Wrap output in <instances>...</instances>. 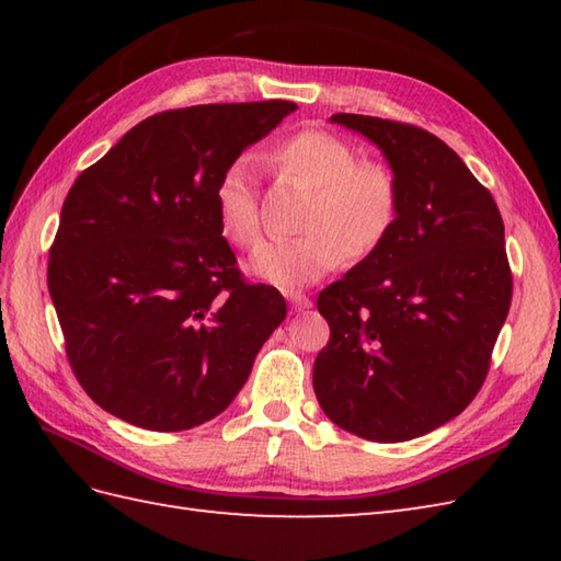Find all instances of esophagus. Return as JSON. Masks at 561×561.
Here are the masks:
<instances>
[{
	"label": "esophagus",
	"instance_id": "34e87169",
	"mask_svg": "<svg viewBox=\"0 0 561 561\" xmlns=\"http://www.w3.org/2000/svg\"><path fill=\"white\" fill-rule=\"evenodd\" d=\"M287 301L291 304L294 311H306V308L313 306V301L308 299V296H304V294H287Z\"/></svg>",
	"mask_w": 561,
	"mask_h": 561
}]
</instances>
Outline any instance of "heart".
<instances>
[{"label": "heart", "mask_w": 561, "mask_h": 561, "mask_svg": "<svg viewBox=\"0 0 561 561\" xmlns=\"http://www.w3.org/2000/svg\"><path fill=\"white\" fill-rule=\"evenodd\" d=\"M272 163L311 187L301 229L291 241L262 245L248 272L277 284H306L335 270L347 253L371 255L398 219V183L383 163L356 161L354 149L325 129H301L272 151ZM214 205L224 238L236 248H255L262 238L255 178L245 161H233L214 190Z\"/></svg>", "instance_id": "obj_1"}]
</instances>
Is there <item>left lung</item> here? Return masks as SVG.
I'll list each match as a JSON object with an SVG mask.
<instances>
[{
    "mask_svg": "<svg viewBox=\"0 0 561 561\" xmlns=\"http://www.w3.org/2000/svg\"><path fill=\"white\" fill-rule=\"evenodd\" d=\"M383 153L398 219L318 296L330 342L313 364L320 408L344 432L398 444L458 416L482 388L511 306L504 221L468 165L426 129L330 117Z\"/></svg>",
    "mask_w": 561,
    "mask_h": 561,
    "instance_id": "8db88e82",
    "label": "left lung"
}]
</instances>
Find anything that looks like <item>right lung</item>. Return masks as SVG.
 Masks as SVG:
<instances>
[{
	"mask_svg": "<svg viewBox=\"0 0 561 561\" xmlns=\"http://www.w3.org/2000/svg\"><path fill=\"white\" fill-rule=\"evenodd\" d=\"M294 111L262 101L151 115L67 193L47 289L77 380L117 420L149 432L214 420L287 318L277 289L243 282L214 190Z\"/></svg>",
	"mask_w": 561,
	"mask_h": 561,
	"instance_id": "obj_1",
	"label": "right lung"
}]
</instances>
